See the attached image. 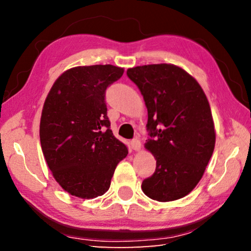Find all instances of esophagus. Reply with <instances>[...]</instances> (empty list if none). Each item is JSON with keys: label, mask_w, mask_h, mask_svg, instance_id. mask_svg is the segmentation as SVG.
<instances>
[{"label": "esophagus", "mask_w": 251, "mask_h": 251, "mask_svg": "<svg viewBox=\"0 0 251 251\" xmlns=\"http://www.w3.org/2000/svg\"><path fill=\"white\" fill-rule=\"evenodd\" d=\"M130 146L134 151H139V150H141V147H142V143L138 138H134L133 141L130 142Z\"/></svg>", "instance_id": "1"}]
</instances>
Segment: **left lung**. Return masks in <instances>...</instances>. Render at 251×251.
<instances>
[{"instance_id": "obj_1", "label": "left lung", "mask_w": 251, "mask_h": 251, "mask_svg": "<svg viewBox=\"0 0 251 251\" xmlns=\"http://www.w3.org/2000/svg\"><path fill=\"white\" fill-rule=\"evenodd\" d=\"M145 100V147L156 159L155 173L143 180L146 196L173 201L188 195L201 179L215 148L211 110L201 85L173 64L127 70Z\"/></svg>"}]
</instances>
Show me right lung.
Masks as SVG:
<instances>
[{
	"label": "right lung",
	"mask_w": 251,
	"mask_h": 251,
	"mask_svg": "<svg viewBox=\"0 0 251 251\" xmlns=\"http://www.w3.org/2000/svg\"><path fill=\"white\" fill-rule=\"evenodd\" d=\"M123 73L114 65L74 67L55 80L46 97L42 151L55 180L73 196L105 194L117 164L128 154L110 130L105 101L107 87Z\"/></svg>",
	"instance_id": "obj_1"
}]
</instances>
